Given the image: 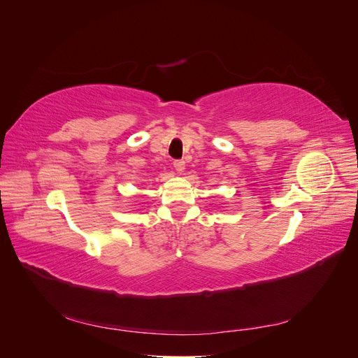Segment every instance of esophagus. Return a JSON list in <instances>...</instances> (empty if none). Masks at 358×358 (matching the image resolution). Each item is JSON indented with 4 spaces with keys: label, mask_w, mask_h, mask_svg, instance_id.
<instances>
[{
    "label": "esophagus",
    "mask_w": 358,
    "mask_h": 358,
    "mask_svg": "<svg viewBox=\"0 0 358 358\" xmlns=\"http://www.w3.org/2000/svg\"><path fill=\"white\" fill-rule=\"evenodd\" d=\"M173 167H175L176 171H183V169H185V161L175 159V161H173Z\"/></svg>",
    "instance_id": "esophagus-1"
}]
</instances>
